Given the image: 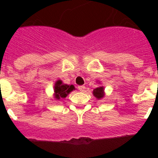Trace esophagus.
<instances>
[{"label": "esophagus", "instance_id": "1", "mask_svg": "<svg viewBox=\"0 0 158 158\" xmlns=\"http://www.w3.org/2000/svg\"><path fill=\"white\" fill-rule=\"evenodd\" d=\"M78 89H79L81 92H84V91H85V85L78 86Z\"/></svg>", "mask_w": 158, "mask_h": 158}]
</instances>
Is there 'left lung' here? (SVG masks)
Segmentation results:
<instances>
[{"mask_svg": "<svg viewBox=\"0 0 158 158\" xmlns=\"http://www.w3.org/2000/svg\"><path fill=\"white\" fill-rule=\"evenodd\" d=\"M93 96H94L96 98L98 99V100L103 98V97L104 96V87H103V86H100V87H98V88H96V89H95L93 92Z\"/></svg>", "mask_w": 158, "mask_h": 158, "instance_id": "1", "label": "left lung"}]
</instances>
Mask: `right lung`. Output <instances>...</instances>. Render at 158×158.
Masks as SVG:
<instances>
[{
    "instance_id": "obj_1",
    "label": "right lung",
    "mask_w": 158,
    "mask_h": 158,
    "mask_svg": "<svg viewBox=\"0 0 158 158\" xmlns=\"http://www.w3.org/2000/svg\"><path fill=\"white\" fill-rule=\"evenodd\" d=\"M54 97L57 100L65 98L73 90H75V87L73 85H68L66 84H63L61 80H58L54 85Z\"/></svg>"
}]
</instances>
